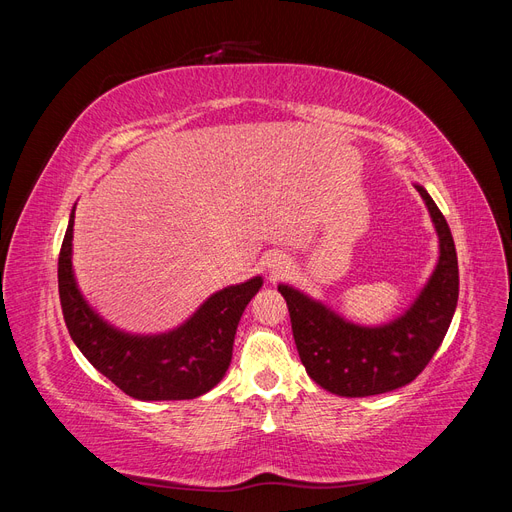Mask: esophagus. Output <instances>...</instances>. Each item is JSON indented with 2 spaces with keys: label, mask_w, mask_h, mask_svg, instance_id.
Returning <instances> with one entry per match:
<instances>
[{
  "label": "esophagus",
  "mask_w": 512,
  "mask_h": 512,
  "mask_svg": "<svg viewBox=\"0 0 512 512\" xmlns=\"http://www.w3.org/2000/svg\"><path fill=\"white\" fill-rule=\"evenodd\" d=\"M267 267H269V273H271L273 277L282 275V273L288 269V258L282 256V254H273V256L269 258V262H267Z\"/></svg>",
  "instance_id": "1"
}]
</instances>
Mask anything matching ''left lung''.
Wrapping results in <instances>:
<instances>
[{
    "instance_id": "obj_1",
    "label": "left lung",
    "mask_w": 512,
    "mask_h": 512,
    "mask_svg": "<svg viewBox=\"0 0 512 512\" xmlns=\"http://www.w3.org/2000/svg\"><path fill=\"white\" fill-rule=\"evenodd\" d=\"M440 239V256L427 284L399 318L361 327L301 290L280 284L294 344L305 371L322 389L342 397H369L410 384L440 348L459 297L455 241L442 211L423 185L414 183Z\"/></svg>"
}]
</instances>
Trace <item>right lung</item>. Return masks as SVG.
I'll list each match as a JSON object with an SVG mask.
<instances>
[{
  "instance_id": "add662e5",
  "label": "right lung",
  "mask_w": 512,
  "mask_h": 512,
  "mask_svg": "<svg viewBox=\"0 0 512 512\" xmlns=\"http://www.w3.org/2000/svg\"><path fill=\"white\" fill-rule=\"evenodd\" d=\"M72 228L74 209L59 252V299L72 342L85 359L134 399H194L211 391L226 374L237 324L260 290L262 277L256 275L211 294L173 331L132 335L115 329L94 312L76 286Z\"/></svg>"
}]
</instances>
